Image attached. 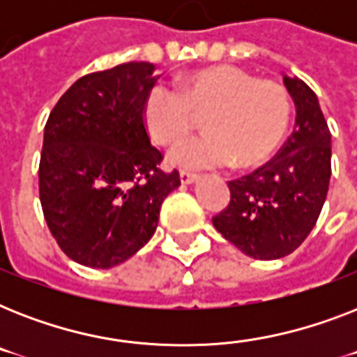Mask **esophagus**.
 Wrapping results in <instances>:
<instances>
[{
  "instance_id": "1",
  "label": "esophagus",
  "mask_w": 357,
  "mask_h": 357,
  "mask_svg": "<svg viewBox=\"0 0 357 357\" xmlns=\"http://www.w3.org/2000/svg\"><path fill=\"white\" fill-rule=\"evenodd\" d=\"M179 179H181V183L183 185H192L196 179H198V176L190 172H179Z\"/></svg>"
}]
</instances>
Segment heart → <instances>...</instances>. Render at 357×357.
Masks as SVG:
<instances>
[{
  "mask_svg": "<svg viewBox=\"0 0 357 357\" xmlns=\"http://www.w3.org/2000/svg\"><path fill=\"white\" fill-rule=\"evenodd\" d=\"M204 114L200 137L179 140L168 151V162L185 170L254 167L276 151L287 133L291 102L274 81H259L237 66H213L181 77L178 89L157 83L148 91L142 116L148 133L159 144L181 139L195 114Z\"/></svg>",
  "mask_w": 357,
  "mask_h": 357,
  "instance_id": "b5f03b06",
  "label": "heart"
}]
</instances>
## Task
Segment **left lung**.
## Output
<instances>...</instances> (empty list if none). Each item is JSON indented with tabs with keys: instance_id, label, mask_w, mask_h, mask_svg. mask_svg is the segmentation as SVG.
Returning <instances> with one entry per match:
<instances>
[{
	"instance_id": "8db88e82",
	"label": "left lung",
	"mask_w": 357,
	"mask_h": 357,
	"mask_svg": "<svg viewBox=\"0 0 357 357\" xmlns=\"http://www.w3.org/2000/svg\"><path fill=\"white\" fill-rule=\"evenodd\" d=\"M294 103V129L274 159L229 181L231 200L213 226L254 259L285 257L315 228L332 176V135L319 98L296 75L282 74Z\"/></svg>"
}]
</instances>
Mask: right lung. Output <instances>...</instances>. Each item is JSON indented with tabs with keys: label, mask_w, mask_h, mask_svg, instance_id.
<instances>
[{
	"label": "right lung",
	"mask_w": 357,
	"mask_h": 357,
	"mask_svg": "<svg viewBox=\"0 0 357 357\" xmlns=\"http://www.w3.org/2000/svg\"><path fill=\"white\" fill-rule=\"evenodd\" d=\"M155 64L126 63L83 75L53 107L42 144L38 189L47 228L64 254L91 268L128 261L157 229L178 170L159 172L146 133V94Z\"/></svg>",
	"instance_id": "right-lung-1"
}]
</instances>
